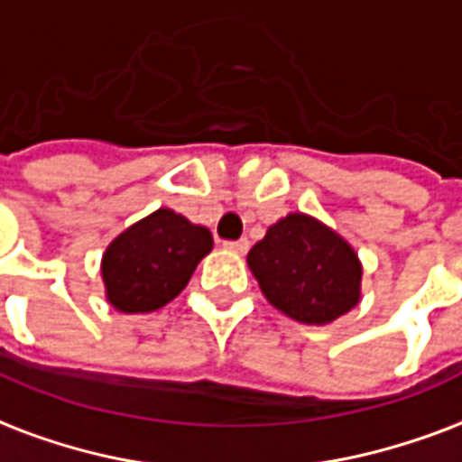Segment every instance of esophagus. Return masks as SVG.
<instances>
[{"label":"esophagus","mask_w":462,"mask_h":462,"mask_svg":"<svg viewBox=\"0 0 462 462\" xmlns=\"http://www.w3.org/2000/svg\"><path fill=\"white\" fill-rule=\"evenodd\" d=\"M225 249H230L235 254H246V249H249V242L246 239H237V242H225Z\"/></svg>","instance_id":"obj_1"}]
</instances>
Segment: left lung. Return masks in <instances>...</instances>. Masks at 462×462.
Returning a JSON list of instances; mask_svg holds the SVG:
<instances>
[{
  "mask_svg": "<svg viewBox=\"0 0 462 462\" xmlns=\"http://www.w3.org/2000/svg\"><path fill=\"white\" fill-rule=\"evenodd\" d=\"M246 263L263 298L302 325H329L361 300L364 266L354 246L305 213L271 225Z\"/></svg>",
  "mask_w": 462,
  "mask_h": 462,
  "instance_id": "8db88e82",
  "label": "left lung"
}]
</instances>
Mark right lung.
<instances>
[{
    "instance_id": "obj_1",
    "label": "right lung",
    "mask_w": 462,
    "mask_h": 462,
    "mask_svg": "<svg viewBox=\"0 0 462 462\" xmlns=\"http://www.w3.org/2000/svg\"><path fill=\"white\" fill-rule=\"evenodd\" d=\"M213 235L171 208H160L123 230L101 256L106 300L118 312H154L181 293Z\"/></svg>"
}]
</instances>
